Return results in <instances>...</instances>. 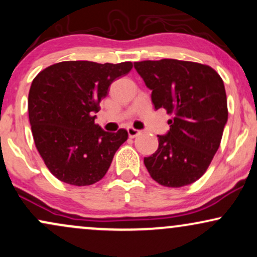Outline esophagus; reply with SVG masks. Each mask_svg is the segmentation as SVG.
I'll use <instances>...</instances> for the list:
<instances>
[{
	"label": "esophagus",
	"instance_id": "1",
	"mask_svg": "<svg viewBox=\"0 0 257 257\" xmlns=\"http://www.w3.org/2000/svg\"><path fill=\"white\" fill-rule=\"evenodd\" d=\"M126 131H128V135H129V138H132V139L137 138V137H139V135L141 134V132H140V131H138V129L133 128V126H128V129H126Z\"/></svg>",
	"mask_w": 257,
	"mask_h": 257
}]
</instances>
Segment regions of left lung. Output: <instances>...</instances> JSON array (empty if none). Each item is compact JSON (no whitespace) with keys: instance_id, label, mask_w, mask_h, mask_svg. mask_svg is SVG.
<instances>
[{"instance_id":"1","label":"left lung","mask_w":257,"mask_h":257,"mask_svg":"<svg viewBox=\"0 0 257 257\" xmlns=\"http://www.w3.org/2000/svg\"><path fill=\"white\" fill-rule=\"evenodd\" d=\"M152 90L156 110L172 119L167 135H158V149L144 158L151 178L166 187H182L206 172L219 150L228 118L222 78L209 65L162 59L134 64Z\"/></svg>"}]
</instances>
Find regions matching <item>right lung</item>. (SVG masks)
Instances as JSON below:
<instances>
[{"label":"right lung","mask_w":257,"mask_h":257,"mask_svg":"<svg viewBox=\"0 0 257 257\" xmlns=\"http://www.w3.org/2000/svg\"><path fill=\"white\" fill-rule=\"evenodd\" d=\"M132 69L131 61H61L34 78L28 99L32 137L44 164L60 181L89 186L105 176L128 132L102 131L94 113L112 82Z\"/></svg>","instance_id":"right-lung-1"}]
</instances>
